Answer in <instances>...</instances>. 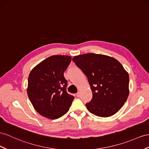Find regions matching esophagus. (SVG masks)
<instances>
[{"mask_svg": "<svg viewBox=\"0 0 149 149\" xmlns=\"http://www.w3.org/2000/svg\"><path fill=\"white\" fill-rule=\"evenodd\" d=\"M76 96H77V97H79L80 96H81V93H80L79 92L77 93V94H76Z\"/></svg>", "mask_w": 149, "mask_h": 149, "instance_id": "1", "label": "esophagus"}]
</instances>
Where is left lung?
<instances>
[{
    "instance_id": "left-lung-1",
    "label": "left lung",
    "mask_w": 149,
    "mask_h": 149,
    "mask_svg": "<svg viewBox=\"0 0 149 149\" xmlns=\"http://www.w3.org/2000/svg\"><path fill=\"white\" fill-rule=\"evenodd\" d=\"M72 61L86 75L92 91L87 109L100 117L119 111L129 94V75L122 65L113 57L96 53L75 56Z\"/></svg>"
}]
</instances>
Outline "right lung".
<instances>
[{"instance_id": "obj_1", "label": "right lung", "mask_w": 149, "mask_h": 149, "mask_svg": "<svg viewBox=\"0 0 149 149\" xmlns=\"http://www.w3.org/2000/svg\"><path fill=\"white\" fill-rule=\"evenodd\" d=\"M71 58L67 55L49 56L30 72L28 96L34 108L41 116L55 120L69 109L74 97L65 90L67 81L63 73Z\"/></svg>"}]
</instances>
